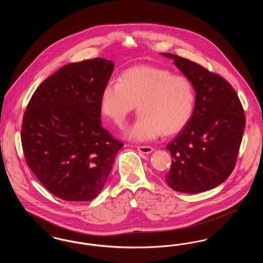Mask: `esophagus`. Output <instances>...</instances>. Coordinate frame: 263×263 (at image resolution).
<instances>
[{"mask_svg":"<svg viewBox=\"0 0 263 263\" xmlns=\"http://www.w3.org/2000/svg\"><path fill=\"white\" fill-rule=\"evenodd\" d=\"M137 150L143 154H151L154 152V148H152L150 146H138Z\"/></svg>","mask_w":263,"mask_h":263,"instance_id":"1","label":"esophagus"}]
</instances>
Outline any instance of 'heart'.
Wrapping results in <instances>:
<instances>
[{
    "mask_svg": "<svg viewBox=\"0 0 263 263\" xmlns=\"http://www.w3.org/2000/svg\"><path fill=\"white\" fill-rule=\"evenodd\" d=\"M195 96L187 78L163 68L138 66L119 81L110 80L100 95V110L117 125L123 124L138 104L139 116L125 131L126 137L146 142L176 133L186 125L194 109Z\"/></svg>",
    "mask_w": 263,
    "mask_h": 263,
    "instance_id": "1",
    "label": "heart"
}]
</instances>
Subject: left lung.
Instances as JSON below:
<instances>
[{
	"label": "left lung",
	"mask_w": 263,
	"mask_h": 263,
	"mask_svg": "<svg viewBox=\"0 0 263 263\" xmlns=\"http://www.w3.org/2000/svg\"><path fill=\"white\" fill-rule=\"evenodd\" d=\"M195 90L192 116L166 146L172 166L166 183L175 191L200 193L223 183L232 174L246 126V116L233 87L199 64L170 53Z\"/></svg>",
	"instance_id": "obj_1"
}]
</instances>
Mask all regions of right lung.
I'll return each instance as SVG.
<instances>
[{
  "instance_id": "1",
  "label": "right lung",
  "mask_w": 263,
  "mask_h": 263,
  "mask_svg": "<svg viewBox=\"0 0 263 263\" xmlns=\"http://www.w3.org/2000/svg\"><path fill=\"white\" fill-rule=\"evenodd\" d=\"M110 60L65 65L43 81L22 125L25 162L41 184L67 201H89L104 187L123 144L100 121V95Z\"/></svg>"
}]
</instances>
